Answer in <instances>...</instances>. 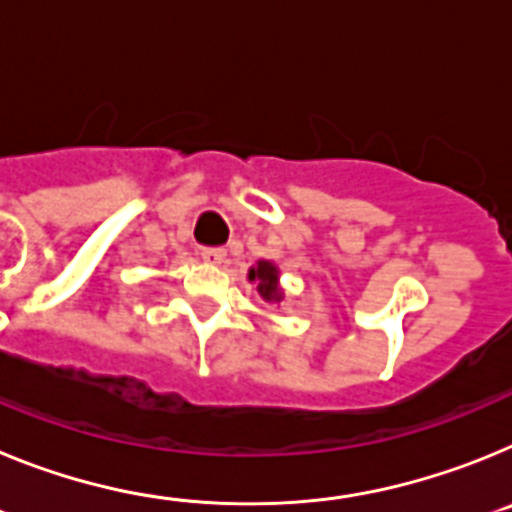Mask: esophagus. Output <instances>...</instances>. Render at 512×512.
Returning a JSON list of instances; mask_svg holds the SVG:
<instances>
[{
	"instance_id": "1",
	"label": "esophagus",
	"mask_w": 512,
	"mask_h": 512,
	"mask_svg": "<svg viewBox=\"0 0 512 512\" xmlns=\"http://www.w3.org/2000/svg\"><path fill=\"white\" fill-rule=\"evenodd\" d=\"M225 256H228L225 248H205V251H202V259H205L207 264H223Z\"/></svg>"
}]
</instances>
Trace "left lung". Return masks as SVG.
Here are the masks:
<instances>
[{"label":"left lung","mask_w":512,"mask_h":512,"mask_svg":"<svg viewBox=\"0 0 512 512\" xmlns=\"http://www.w3.org/2000/svg\"><path fill=\"white\" fill-rule=\"evenodd\" d=\"M248 279L251 282H259V292L264 300L269 302H279L282 300V292H279L277 287V266L269 264V261H259V266L256 269H251V274H248Z\"/></svg>","instance_id":"1"}]
</instances>
